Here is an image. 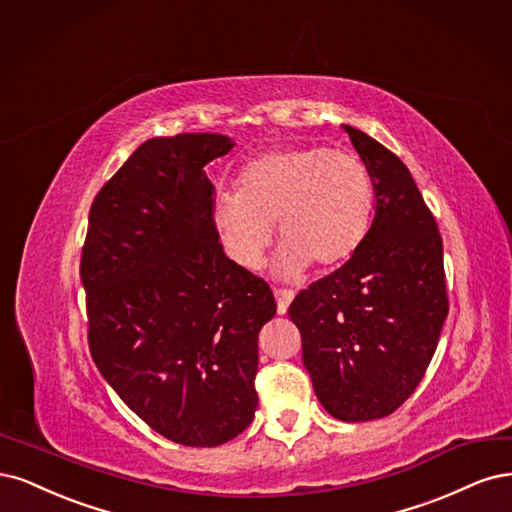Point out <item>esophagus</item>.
<instances>
[{
  "mask_svg": "<svg viewBox=\"0 0 512 512\" xmlns=\"http://www.w3.org/2000/svg\"><path fill=\"white\" fill-rule=\"evenodd\" d=\"M274 298H276V310L278 315H285L289 304L293 302L295 293L291 289H274Z\"/></svg>",
  "mask_w": 512,
  "mask_h": 512,
  "instance_id": "1",
  "label": "esophagus"
}]
</instances>
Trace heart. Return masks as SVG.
I'll return each mask as SVG.
<instances>
[{"instance_id":"heart-1","label":"heart","mask_w":512,"mask_h":512,"mask_svg":"<svg viewBox=\"0 0 512 512\" xmlns=\"http://www.w3.org/2000/svg\"><path fill=\"white\" fill-rule=\"evenodd\" d=\"M236 191H219L210 204V227L221 251L244 270H255L274 240L283 246L274 263L280 278L300 276L312 261L338 266L368 236L374 187L355 155L323 146H285L246 163Z\"/></svg>"}]
</instances>
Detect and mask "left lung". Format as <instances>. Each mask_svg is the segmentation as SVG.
<instances>
[{"label": "left lung", "mask_w": 512, "mask_h": 512, "mask_svg": "<svg viewBox=\"0 0 512 512\" xmlns=\"http://www.w3.org/2000/svg\"><path fill=\"white\" fill-rule=\"evenodd\" d=\"M342 129L372 180V223L342 268L298 293L289 317L321 406L340 421H372L421 383L449 302L442 238L408 168L364 131Z\"/></svg>", "instance_id": "8db88e82"}]
</instances>
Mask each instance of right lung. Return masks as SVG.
<instances>
[{"label":"right lung","mask_w":512,"mask_h":512,"mask_svg":"<svg viewBox=\"0 0 512 512\" xmlns=\"http://www.w3.org/2000/svg\"><path fill=\"white\" fill-rule=\"evenodd\" d=\"M236 142L178 134L140 144L97 193L82 249L89 349L119 398L157 434L219 447L251 425L261 278L221 251L204 168Z\"/></svg>","instance_id":"right-lung-1"}]
</instances>
